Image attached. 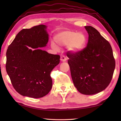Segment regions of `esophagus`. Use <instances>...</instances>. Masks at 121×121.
Instances as JSON below:
<instances>
[{
	"mask_svg": "<svg viewBox=\"0 0 121 121\" xmlns=\"http://www.w3.org/2000/svg\"><path fill=\"white\" fill-rule=\"evenodd\" d=\"M60 60L61 61H62V62H65V61H66L67 60V58H65V56H63V55H61L60 57Z\"/></svg>",
	"mask_w": 121,
	"mask_h": 121,
	"instance_id": "esophagus-1",
	"label": "esophagus"
}]
</instances>
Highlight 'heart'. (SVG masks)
<instances>
[{
	"instance_id": "obj_1",
	"label": "heart",
	"mask_w": 121,
	"mask_h": 121,
	"mask_svg": "<svg viewBox=\"0 0 121 121\" xmlns=\"http://www.w3.org/2000/svg\"><path fill=\"white\" fill-rule=\"evenodd\" d=\"M55 39L59 45L68 46V50L72 53L80 52L84 48L86 42V38L84 34L73 31L61 32L57 35ZM51 46L55 50L57 49V47L53 43H51Z\"/></svg>"
}]
</instances>
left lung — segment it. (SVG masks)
<instances>
[{
	"instance_id": "obj_1",
	"label": "left lung",
	"mask_w": 121,
	"mask_h": 121,
	"mask_svg": "<svg viewBox=\"0 0 121 121\" xmlns=\"http://www.w3.org/2000/svg\"><path fill=\"white\" fill-rule=\"evenodd\" d=\"M85 28L89 34L87 46L78 53L68 52L67 56L75 86L81 93L92 95L109 84L115 61L109 43L95 28Z\"/></svg>"
}]
</instances>
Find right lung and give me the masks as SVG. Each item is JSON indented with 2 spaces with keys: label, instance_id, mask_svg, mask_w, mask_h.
Listing matches in <instances>:
<instances>
[{
  "label": "right lung",
  "instance_id": "1",
  "mask_svg": "<svg viewBox=\"0 0 121 121\" xmlns=\"http://www.w3.org/2000/svg\"><path fill=\"white\" fill-rule=\"evenodd\" d=\"M46 28L41 24L22 29L7 50V73L14 89L23 96L42 98L52 89L50 74L60 56L41 50L48 41Z\"/></svg>",
  "mask_w": 121,
  "mask_h": 121
}]
</instances>
